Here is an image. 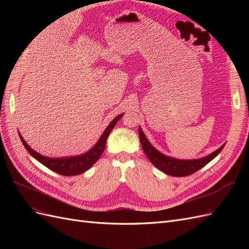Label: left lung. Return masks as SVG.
<instances>
[{"instance_id":"8db88e82","label":"left lung","mask_w":249,"mask_h":249,"mask_svg":"<svg viewBox=\"0 0 249 249\" xmlns=\"http://www.w3.org/2000/svg\"><path fill=\"white\" fill-rule=\"evenodd\" d=\"M139 137L141 141V145L143 150H144L145 155L149 159V161L153 163L154 166H156L158 169L166 173L168 176L172 177H187L190 176L192 173L196 172L200 168L212 161L214 158L219 154L225 144L220 146L215 152L210 154L209 156H206L200 159L196 160H178L176 158H171L163 155L159 150H157L146 139L144 133L142 132L141 127H139Z\"/></svg>"}]
</instances>
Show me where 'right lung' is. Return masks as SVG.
Returning a JSON list of instances; mask_svg holds the SVG:
<instances>
[{"mask_svg": "<svg viewBox=\"0 0 249 249\" xmlns=\"http://www.w3.org/2000/svg\"><path fill=\"white\" fill-rule=\"evenodd\" d=\"M123 116L124 114H119L112 120L110 124L107 126V129L104 131L99 141L95 143V145L91 149H89L85 154L80 155V156H74V157L49 158L46 156H41L40 154L35 152L34 149H32L27 144V142L25 141L24 138L21 137V135L19 133L18 135L22 144H24V146L28 150V153L33 158H35L37 161L40 162L42 165H44V166L62 176H66V177L77 176L88 170L97 160L100 159V157L102 156L105 149V146H106V142H107L109 134L113 130V127L115 126L118 120Z\"/></svg>", "mask_w": 249, "mask_h": 249, "instance_id": "add662e5", "label": "right lung"}]
</instances>
